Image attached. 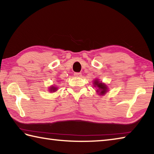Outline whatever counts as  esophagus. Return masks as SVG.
<instances>
[{
  "label": "esophagus",
  "mask_w": 154,
  "mask_h": 154,
  "mask_svg": "<svg viewBox=\"0 0 154 154\" xmlns=\"http://www.w3.org/2000/svg\"><path fill=\"white\" fill-rule=\"evenodd\" d=\"M82 73H80V72H75L74 73V76L76 77H82Z\"/></svg>",
  "instance_id": "obj_1"
}]
</instances>
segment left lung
I'll return each mask as SVG.
<instances>
[{"label":"left lung","instance_id":"obj_1","mask_svg":"<svg viewBox=\"0 0 154 154\" xmlns=\"http://www.w3.org/2000/svg\"><path fill=\"white\" fill-rule=\"evenodd\" d=\"M94 84L95 87H97L98 88V92L100 91V94H105L106 90H107V88H106V85L104 84V83L99 82L98 80H95L94 82Z\"/></svg>","mask_w":154,"mask_h":154}]
</instances>
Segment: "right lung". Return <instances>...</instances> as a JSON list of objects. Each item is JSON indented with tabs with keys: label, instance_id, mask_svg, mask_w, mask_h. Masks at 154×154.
I'll return each mask as SVG.
<instances>
[{
	"label": "right lung",
	"instance_id": "right-lung-1",
	"mask_svg": "<svg viewBox=\"0 0 154 154\" xmlns=\"http://www.w3.org/2000/svg\"><path fill=\"white\" fill-rule=\"evenodd\" d=\"M56 89H57L56 87H54V86H52V87H51V88H50V89H49V90H50L51 92H54V91L57 90Z\"/></svg>",
	"mask_w": 154,
	"mask_h": 154
}]
</instances>
